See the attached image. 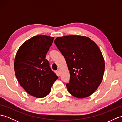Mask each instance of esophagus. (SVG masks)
<instances>
[{"label": "esophagus", "instance_id": "34e87169", "mask_svg": "<svg viewBox=\"0 0 122 122\" xmlns=\"http://www.w3.org/2000/svg\"><path fill=\"white\" fill-rule=\"evenodd\" d=\"M56 74L57 76H59L60 75V71H59V70L56 71Z\"/></svg>", "mask_w": 122, "mask_h": 122}]
</instances>
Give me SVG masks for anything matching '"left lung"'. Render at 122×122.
Wrapping results in <instances>:
<instances>
[{
    "mask_svg": "<svg viewBox=\"0 0 122 122\" xmlns=\"http://www.w3.org/2000/svg\"><path fill=\"white\" fill-rule=\"evenodd\" d=\"M56 47L65 58L70 79L68 92L77 98L92 94L102 82L104 60L98 46L88 37L70 35L56 38Z\"/></svg>",
    "mask_w": 122,
    "mask_h": 122,
    "instance_id": "1",
    "label": "left lung"
}]
</instances>
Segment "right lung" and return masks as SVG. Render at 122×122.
Masks as SVG:
<instances>
[{
    "label": "right lung",
    "mask_w": 122,
    "mask_h": 122,
    "mask_svg": "<svg viewBox=\"0 0 122 122\" xmlns=\"http://www.w3.org/2000/svg\"><path fill=\"white\" fill-rule=\"evenodd\" d=\"M53 39L54 37L46 35L34 36L20 46L15 59V72L20 85L36 97L49 94L58 79L46 59Z\"/></svg>",
    "instance_id": "obj_1"
}]
</instances>
